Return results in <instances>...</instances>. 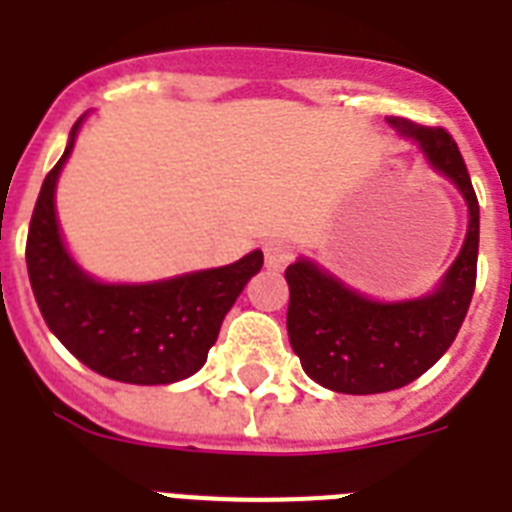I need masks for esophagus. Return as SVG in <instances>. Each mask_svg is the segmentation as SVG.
<instances>
[{
	"label": "esophagus",
	"instance_id": "1",
	"mask_svg": "<svg viewBox=\"0 0 512 512\" xmlns=\"http://www.w3.org/2000/svg\"><path fill=\"white\" fill-rule=\"evenodd\" d=\"M263 252H265V265H268V268H284V265L292 263V257H295L292 244L284 239L265 241Z\"/></svg>",
	"mask_w": 512,
	"mask_h": 512
}]
</instances>
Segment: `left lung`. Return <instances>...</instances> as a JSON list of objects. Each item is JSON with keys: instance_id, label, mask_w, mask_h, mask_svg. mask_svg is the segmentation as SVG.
I'll return each mask as SVG.
<instances>
[{"instance_id": "1", "label": "left lung", "mask_w": 512, "mask_h": 512, "mask_svg": "<svg viewBox=\"0 0 512 512\" xmlns=\"http://www.w3.org/2000/svg\"><path fill=\"white\" fill-rule=\"evenodd\" d=\"M388 124L417 140L428 162L460 188L470 225L441 287L420 300L374 303L308 260L289 265L284 279L292 350L311 380L350 396L388 393L428 372L460 332L476 289L478 199L460 148L444 127H422L404 116H388Z\"/></svg>"}]
</instances>
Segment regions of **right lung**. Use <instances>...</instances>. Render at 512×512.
<instances>
[{
	"label": "right lung",
	"instance_id": "1",
	"mask_svg": "<svg viewBox=\"0 0 512 512\" xmlns=\"http://www.w3.org/2000/svg\"><path fill=\"white\" fill-rule=\"evenodd\" d=\"M66 154L47 172L26 239V265L36 305L71 356L108 380L167 385L191 377L207 361L225 313L263 265V252L239 263L170 281L114 287L98 284L68 257L55 220V183Z\"/></svg>",
	"mask_w": 512,
	"mask_h": 512
}]
</instances>
